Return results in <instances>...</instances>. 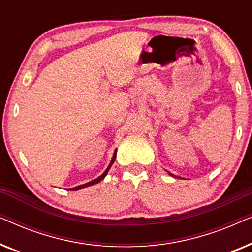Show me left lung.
I'll list each match as a JSON object with an SVG mask.
<instances>
[{"mask_svg":"<svg viewBox=\"0 0 252 252\" xmlns=\"http://www.w3.org/2000/svg\"><path fill=\"white\" fill-rule=\"evenodd\" d=\"M170 175H173V174H171V173H170ZM173 177H174V175H173Z\"/></svg>","mask_w":252,"mask_h":252,"instance_id":"left-lung-1","label":"left lung"}]
</instances>
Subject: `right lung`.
Wrapping results in <instances>:
<instances>
[{"instance_id":"add662e5","label":"right lung","mask_w":252,"mask_h":252,"mask_svg":"<svg viewBox=\"0 0 252 252\" xmlns=\"http://www.w3.org/2000/svg\"><path fill=\"white\" fill-rule=\"evenodd\" d=\"M116 156H117V150H115V153H113V156H112V159H111V161H110V164H109V166L106 167V170L103 172V174L102 175H99L98 178H96L95 180H93V181H89V182H87V184H84V185H80V186H77V187H73V188H70L68 189V190H80V189H82V188H85V187H89V186H93V185H95V184H98L99 181H102L103 179L105 178V175L108 174V172H109V170H110V167L112 166V164H113V161H115V159H116Z\"/></svg>"}]
</instances>
